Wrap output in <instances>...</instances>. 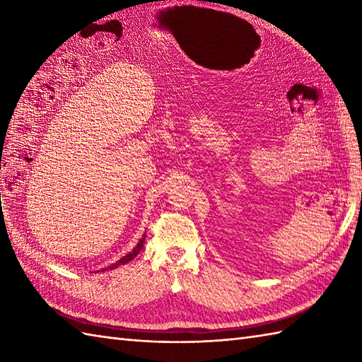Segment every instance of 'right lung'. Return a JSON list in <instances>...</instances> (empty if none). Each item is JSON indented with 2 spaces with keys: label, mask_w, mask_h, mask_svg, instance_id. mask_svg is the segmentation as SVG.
<instances>
[{
  "label": "right lung",
  "mask_w": 362,
  "mask_h": 362,
  "mask_svg": "<svg viewBox=\"0 0 362 362\" xmlns=\"http://www.w3.org/2000/svg\"><path fill=\"white\" fill-rule=\"evenodd\" d=\"M141 245H143V240H141V243H140V244H138V245H136V249H135V250H134L132 253H129V255H127L126 258H122V259L119 261V263H117V264H113L112 267H115V266H118V264H121V263H126V261H129V259H132V257H135V255H136V253H138V252H140V249H141Z\"/></svg>",
  "instance_id": "1"
}]
</instances>
